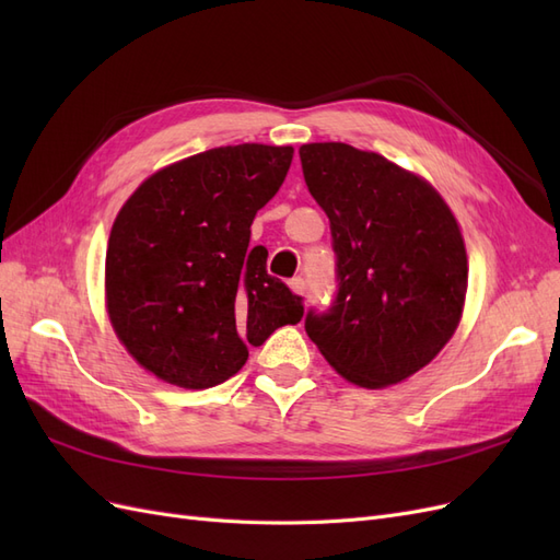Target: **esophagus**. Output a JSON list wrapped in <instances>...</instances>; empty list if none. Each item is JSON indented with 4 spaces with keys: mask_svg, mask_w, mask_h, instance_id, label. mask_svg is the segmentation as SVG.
Returning a JSON list of instances; mask_svg holds the SVG:
<instances>
[{
    "mask_svg": "<svg viewBox=\"0 0 560 560\" xmlns=\"http://www.w3.org/2000/svg\"><path fill=\"white\" fill-rule=\"evenodd\" d=\"M290 287H292V292L294 294H301V296H306V290H308V282L303 280V278H292L290 280Z\"/></svg>",
    "mask_w": 560,
    "mask_h": 560,
    "instance_id": "obj_1",
    "label": "esophagus"
}]
</instances>
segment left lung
<instances>
[{"label": "left lung", "mask_w": 560, "mask_h": 560, "mask_svg": "<svg viewBox=\"0 0 560 560\" xmlns=\"http://www.w3.org/2000/svg\"><path fill=\"white\" fill-rule=\"evenodd\" d=\"M303 179L329 217L336 294L306 334L350 383L393 385L453 336L467 292L460 229L428 182L341 142L299 149Z\"/></svg>", "instance_id": "left-lung-1"}]
</instances>
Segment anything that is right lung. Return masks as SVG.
I'll return each mask as SVG.
<instances>
[{"instance_id":"right-lung-1","label":"right lung","mask_w":560,"mask_h":560,"mask_svg":"<svg viewBox=\"0 0 560 560\" xmlns=\"http://www.w3.org/2000/svg\"><path fill=\"white\" fill-rule=\"evenodd\" d=\"M292 147L202 151L149 177L118 212L107 247L116 336L159 378L202 389L229 381L303 299L249 247L254 214L278 194Z\"/></svg>"}]
</instances>
